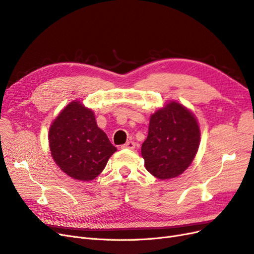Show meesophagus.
Returning <instances> with one entry per match:
<instances>
[{
  "mask_svg": "<svg viewBox=\"0 0 254 254\" xmlns=\"http://www.w3.org/2000/svg\"><path fill=\"white\" fill-rule=\"evenodd\" d=\"M121 148H127V149H134V148H135V143L130 141V142H127L126 144H124V145H122Z\"/></svg>",
  "mask_w": 254,
  "mask_h": 254,
  "instance_id": "esophagus-1",
  "label": "esophagus"
}]
</instances>
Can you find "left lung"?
Listing matches in <instances>:
<instances>
[{
    "label": "left lung",
    "instance_id": "1",
    "mask_svg": "<svg viewBox=\"0 0 254 254\" xmlns=\"http://www.w3.org/2000/svg\"><path fill=\"white\" fill-rule=\"evenodd\" d=\"M199 136L194 116L181 104L171 102L157 110L142 145L147 171L161 180L179 177L193 161Z\"/></svg>",
    "mask_w": 254,
    "mask_h": 254
}]
</instances>
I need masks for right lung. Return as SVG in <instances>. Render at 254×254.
Listing matches in <instances>:
<instances>
[{"instance_id": "add662e5", "label": "right lung", "mask_w": 254, "mask_h": 254, "mask_svg": "<svg viewBox=\"0 0 254 254\" xmlns=\"http://www.w3.org/2000/svg\"><path fill=\"white\" fill-rule=\"evenodd\" d=\"M49 146L59 167L78 181L97 178L117 151L98 127L93 112L80 102L69 104L52 123Z\"/></svg>"}]
</instances>
